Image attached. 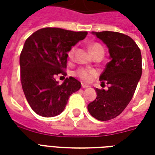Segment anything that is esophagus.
<instances>
[{"label": "esophagus", "instance_id": "obj_1", "mask_svg": "<svg viewBox=\"0 0 155 155\" xmlns=\"http://www.w3.org/2000/svg\"><path fill=\"white\" fill-rule=\"evenodd\" d=\"M81 87H82V88H88V87H90V85H88V84H81Z\"/></svg>", "mask_w": 155, "mask_h": 155}]
</instances>
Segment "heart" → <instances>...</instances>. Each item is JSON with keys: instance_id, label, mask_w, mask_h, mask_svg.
<instances>
[{"instance_id": "obj_1", "label": "heart", "mask_w": 155, "mask_h": 155, "mask_svg": "<svg viewBox=\"0 0 155 155\" xmlns=\"http://www.w3.org/2000/svg\"><path fill=\"white\" fill-rule=\"evenodd\" d=\"M98 48H102L101 45L99 44H94L91 46V51H93L94 50H96ZM74 47H72L68 52V56L71 58L74 54ZM96 74V72L94 70H91V69H79L76 72L75 74L77 75L78 77L80 78L81 80L84 81H90L93 78L94 74Z\"/></svg>"}]
</instances>
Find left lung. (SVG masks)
I'll return each mask as SVG.
<instances>
[{"instance_id":"8db88e82","label":"left lung","mask_w":155,"mask_h":155,"mask_svg":"<svg viewBox=\"0 0 155 155\" xmlns=\"http://www.w3.org/2000/svg\"><path fill=\"white\" fill-rule=\"evenodd\" d=\"M109 49L110 61L100 76L101 84H110L107 91L95 88L97 97L88 104L96 120L107 121L120 115L133 97L142 74L140 48L130 36L114 31L91 32Z\"/></svg>"}]
</instances>
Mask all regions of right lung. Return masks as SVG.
Masks as SVG:
<instances>
[{
  "mask_svg": "<svg viewBox=\"0 0 155 155\" xmlns=\"http://www.w3.org/2000/svg\"><path fill=\"white\" fill-rule=\"evenodd\" d=\"M86 35V31L47 27L34 32L25 41L20 55L21 81L25 98L37 114H60L71 94L81 89V82L74 77L59 84L55 76L66 75L67 53Z\"/></svg>",
  "mask_w": 155,
  "mask_h": 155,
  "instance_id": "add662e5",
  "label": "right lung"
}]
</instances>
